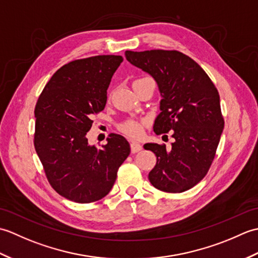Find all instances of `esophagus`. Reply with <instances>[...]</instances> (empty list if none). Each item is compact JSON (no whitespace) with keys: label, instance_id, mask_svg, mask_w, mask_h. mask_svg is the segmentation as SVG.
I'll list each match as a JSON object with an SVG mask.
<instances>
[{"label":"esophagus","instance_id":"1","mask_svg":"<svg viewBox=\"0 0 258 258\" xmlns=\"http://www.w3.org/2000/svg\"><path fill=\"white\" fill-rule=\"evenodd\" d=\"M131 151H132V153H138L142 151V145L138 143V142H132L131 143Z\"/></svg>","mask_w":258,"mask_h":258}]
</instances>
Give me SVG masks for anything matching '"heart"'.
<instances>
[{"label": "heart", "instance_id": "1", "mask_svg": "<svg viewBox=\"0 0 258 258\" xmlns=\"http://www.w3.org/2000/svg\"><path fill=\"white\" fill-rule=\"evenodd\" d=\"M119 128L130 138L138 139L142 135V132H143V123L138 122V120L128 119L120 125Z\"/></svg>", "mask_w": 258, "mask_h": 258}]
</instances>
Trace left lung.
Wrapping results in <instances>:
<instances>
[{
	"instance_id": "obj_1",
	"label": "left lung",
	"mask_w": 258,
	"mask_h": 258,
	"mask_svg": "<svg viewBox=\"0 0 258 258\" xmlns=\"http://www.w3.org/2000/svg\"><path fill=\"white\" fill-rule=\"evenodd\" d=\"M126 59L156 81L162 100L154 132L173 131L171 151L147 143L156 155L151 184L166 193H182L205 177L224 128L220 94L199 64L178 51L125 52Z\"/></svg>"
}]
</instances>
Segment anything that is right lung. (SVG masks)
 <instances>
[{
	"label": "right lung",
	"mask_w": 258,
	"mask_h": 258,
	"mask_svg": "<svg viewBox=\"0 0 258 258\" xmlns=\"http://www.w3.org/2000/svg\"><path fill=\"white\" fill-rule=\"evenodd\" d=\"M122 62L120 55H97L65 64L35 105V151L48 183L72 202L86 204L106 196L130 155L122 135L109 134L101 150L86 138L92 116L105 107L108 85Z\"/></svg>",
	"instance_id": "1"
}]
</instances>
